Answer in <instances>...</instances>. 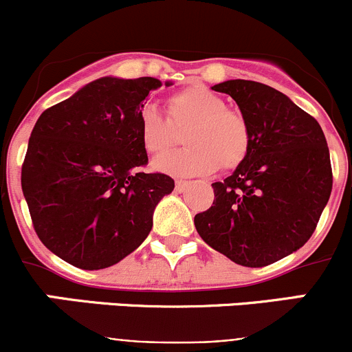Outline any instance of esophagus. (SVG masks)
<instances>
[{
    "instance_id": "obj_1",
    "label": "esophagus",
    "mask_w": 352,
    "mask_h": 352,
    "mask_svg": "<svg viewBox=\"0 0 352 352\" xmlns=\"http://www.w3.org/2000/svg\"><path fill=\"white\" fill-rule=\"evenodd\" d=\"M187 186H189V182H187V180H177L175 182V189L179 190V192H184V190L187 189Z\"/></svg>"
}]
</instances>
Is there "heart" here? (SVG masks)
<instances>
[{
    "label": "heart",
    "mask_w": 352,
    "mask_h": 352,
    "mask_svg": "<svg viewBox=\"0 0 352 352\" xmlns=\"http://www.w3.org/2000/svg\"><path fill=\"white\" fill-rule=\"evenodd\" d=\"M186 148L160 156L153 166L177 177L209 175L219 166H239L250 150V124L240 110L204 85L177 90L166 97V116L146 105L138 117V134L150 155H162L175 144V129H186Z\"/></svg>",
    "instance_id": "obj_1"
}]
</instances>
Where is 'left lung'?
<instances>
[{
  "mask_svg": "<svg viewBox=\"0 0 352 352\" xmlns=\"http://www.w3.org/2000/svg\"><path fill=\"white\" fill-rule=\"evenodd\" d=\"M228 94L250 124V150L233 175L212 184L214 201L194 218L209 247L245 267H264L303 247L332 190L320 124L281 91L228 80Z\"/></svg>",
  "mask_w": 352,
  "mask_h": 352,
  "instance_id": "obj_1",
  "label": "left lung"
}]
</instances>
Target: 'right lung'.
<instances>
[{"label": "right lung", "mask_w": 352, "mask_h": 352, "mask_svg": "<svg viewBox=\"0 0 352 352\" xmlns=\"http://www.w3.org/2000/svg\"><path fill=\"white\" fill-rule=\"evenodd\" d=\"M172 83H166V87ZM156 78H100L41 113L22 165V190L41 242L85 271L136 250L160 199L175 187L148 163L138 117Z\"/></svg>", "instance_id": "obj_1"}]
</instances>
